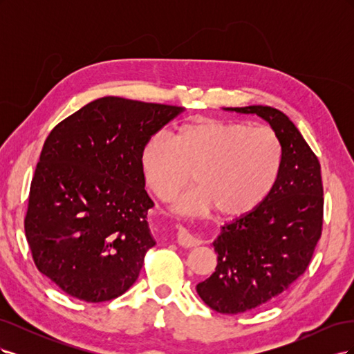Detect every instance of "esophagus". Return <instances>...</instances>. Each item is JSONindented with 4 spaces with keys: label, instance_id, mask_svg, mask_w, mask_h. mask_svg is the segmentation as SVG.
Masks as SVG:
<instances>
[{
    "label": "esophagus",
    "instance_id": "34e87169",
    "mask_svg": "<svg viewBox=\"0 0 354 354\" xmlns=\"http://www.w3.org/2000/svg\"><path fill=\"white\" fill-rule=\"evenodd\" d=\"M177 243L180 246H185V248H192V246H198L201 241L192 234L181 226H177Z\"/></svg>",
    "mask_w": 354,
    "mask_h": 354
}]
</instances>
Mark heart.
<instances>
[{
  "instance_id": "b5f03b06",
  "label": "heart",
  "mask_w": 354,
  "mask_h": 354,
  "mask_svg": "<svg viewBox=\"0 0 354 354\" xmlns=\"http://www.w3.org/2000/svg\"><path fill=\"white\" fill-rule=\"evenodd\" d=\"M138 162L147 187L164 202L174 199L195 171L199 186L180 199L178 211L217 208L221 216L241 217L270 196L283 149L269 127L201 118L180 125L173 140L162 134L149 138Z\"/></svg>"
}]
</instances>
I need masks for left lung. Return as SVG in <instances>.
<instances>
[{
    "mask_svg": "<svg viewBox=\"0 0 354 354\" xmlns=\"http://www.w3.org/2000/svg\"><path fill=\"white\" fill-rule=\"evenodd\" d=\"M226 111L261 116L283 149L270 196L221 227L212 242L216 272L196 285L208 307L236 315L273 301L306 272L322 233L324 186L317 156L283 112L260 104Z\"/></svg>",
    "mask_w": 354,
    "mask_h": 354,
    "instance_id": "obj_1",
    "label": "left lung"
}]
</instances>
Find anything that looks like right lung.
<instances>
[{
	"label": "right lung",
	"instance_id": "obj_1",
	"mask_svg": "<svg viewBox=\"0 0 354 354\" xmlns=\"http://www.w3.org/2000/svg\"><path fill=\"white\" fill-rule=\"evenodd\" d=\"M183 108L102 97L59 122L30 181L25 234L37 269L87 303L122 295L156 243L145 143Z\"/></svg>",
	"mask_w": 354,
	"mask_h": 354
}]
</instances>
